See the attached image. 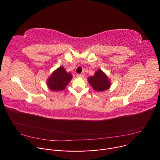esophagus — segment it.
<instances>
[{"label": "esophagus", "mask_w": 160, "mask_h": 160, "mask_svg": "<svg viewBox=\"0 0 160 160\" xmlns=\"http://www.w3.org/2000/svg\"><path fill=\"white\" fill-rule=\"evenodd\" d=\"M77 76L78 78H82L84 77V74H80V73H78L77 74Z\"/></svg>", "instance_id": "34e87169"}]
</instances>
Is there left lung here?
Wrapping results in <instances>:
<instances>
[{"mask_svg": "<svg viewBox=\"0 0 160 160\" xmlns=\"http://www.w3.org/2000/svg\"><path fill=\"white\" fill-rule=\"evenodd\" d=\"M88 81L93 89L96 92L107 90L109 89L111 84L107 75L99 69L96 71L94 76L89 77Z\"/></svg>", "mask_w": 160, "mask_h": 160, "instance_id": "obj_1", "label": "left lung"}]
</instances>
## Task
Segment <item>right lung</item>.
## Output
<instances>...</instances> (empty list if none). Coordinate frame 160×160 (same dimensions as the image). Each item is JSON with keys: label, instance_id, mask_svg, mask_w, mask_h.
Segmentation results:
<instances>
[{"label": "right lung", "instance_id": "right-lung-1", "mask_svg": "<svg viewBox=\"0 0 160 160\" xmlns=\"http://www.w3.org/2000/svg\"><path fill=\"white\" fill-rule=\"evenodd\" d=\"M72 79V74L67 73L65 68L61 66L48 78L47 80V86L52 91H62L67 87Z\"/></svg>", "mask_w": 160, "mask_h": 160}]
</instances>
